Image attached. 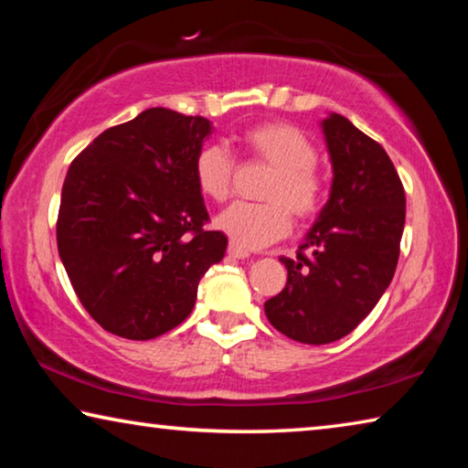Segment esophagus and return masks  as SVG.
I'll return each mask as SVG.
<instances>
[{
  "instance_id": "34e87169",
  "label": "esophagus",
  "mask_w": 468,
  "mask_h": 468,
  "mask_svg": "<svg viewBox=\"0 0 468 468\" xmlns=\"http://www.w3.org/2000/svg\"><path fill=\"white\" fill-rule=\"evenodd\" d=\"M227 251H229V256H231V258H239V260L250 258V251L239 248V245H235V243H229V250Z\"/></svg>"
}]
</instances>
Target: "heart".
I'll list each match as a JSON object with an SVG mask.
<instances>
[{
    "mask_svg": "<svg viewBox=\"0 0 468 468\" xmlns=\"http://www.w3.org/2000/svg\"><path fill=\"white\" fill-rule=\"evenodd\" d=\"M241 146L274 169L264 194L268 202L231 204L215 218V225L239 248L260 250L289 233V211L297 220H307L320 210L324 181L314 167L318 150L299 128L282 122L262 123L243 132ZM233 173L235 161L223 146L208 144L196 154V184L210 200H227Z\"/></svg>",
    "mask_w": 468,
    "mask_h": 468,
    "instance_id": "b5f03b06",
    "label": "heart"
}]
</instances>
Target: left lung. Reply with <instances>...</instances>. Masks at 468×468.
<instances>
[{
    "label": "left lung",
    "instance_id": "1",
    "mask_svg": "<svg viewBox=\"0 0 468 468\" xmlns=\"http://www.w3.org/2000/svg\"><path fill=\"white\" fill-rule=\"evenodd\" d=\"M320 128L332 165L328 202L297 260L281 258L287 284L264 303L272 326L305 345L335 343L374 310L394 276L407 212L399 173L376 140L338 113Z\"/></svg>",
    "mask_w": 468,
    "mask_h": 468
}]
</instances>
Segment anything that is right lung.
<instances>
[{"mask_svg": "<svg viewBox=\"0 0 468 468\" xmlns=\"http://www.w3.org/2000/svg\"><path fill=\"white\" fill-rule=\"evenodd\" d=\"M215 132L204 117L153 107L92 140L61 189L58 250L69 282L111 335L150 340L194 310L197 282L225 256L194 161Z\"/></svg>", "mask_w": 468, "mask_h": 468, "instance_id": "right-lung-1", "label": "right lung"}]
</instances>
